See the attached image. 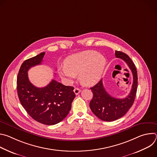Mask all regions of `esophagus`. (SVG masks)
<instances>
[{"mask_svg":"<svg viewBox=\"0 0 157 157\" xmlns=\"http://www.w3.org/2000/svg\"><path fill=\"white\" fill-rule=\"evenodd\" d=\"M74 92L75 93V94L78 95L80 92H81V89L79 88H78V87H75V89H74Z\"/></svg>","mask_w":157,"mask_h":157,"instance_id":"1","label":"esophagus"}]
</instances>
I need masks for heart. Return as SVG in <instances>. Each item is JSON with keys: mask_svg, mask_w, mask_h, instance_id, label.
Here are the masks:
<instances>
[{"mask_svg": "<svg viewBox=\"0 0 157 157\" xmlns=\"http://www.w3.org/2000/svg\"><path fill=\"white\" fill-rule=\"evenodd\" d=\"M106 59L98 52L87 50L67 58L64 65L58 67L59 75L71 82L79 75L80 81L86 85H93L101 79Z\"/></svg>", "mask_w": 157, "mask_h": 157, "instance_id": "1", "label": "heart"}]
</instances>
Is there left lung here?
I'll use <instances>...</instances> for the list:
<instances>
[{
  "label": "left lung",
  "mask_w": 157,
  "mask_h": 157,
  "mask_svg": "<svg viewBox=\"0 0 157 157\" xmlns=\"http://www.w3.org/2000/svg\"><path fill=\"white\" fill-rule=\"evenodd\" d=\"M116 58L123 59L128 64L133 75V83L130 93L124 99H117L109 95L103 86L101 79L98 84L91 87L93 98L89 107L93 114L104 121H114L123 117L133 105L137 89V71L136 66L125 53L116 51Z\"/></svg>",
  "instance_id": "8db88e82"
}]
</instances>
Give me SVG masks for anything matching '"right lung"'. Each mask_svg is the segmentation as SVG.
<instances>
[{"mask_svg":"<svg viewBox=\"0 0 157 157\" xmlns=\"http://www.w3.org/2000/svg\"><path fill=\"white\" fill-rule=\"evenodd\" d=\"M44 52L25 60L20 66L17 89L21 105L35 121L44 125H55L69 114L76 95L74 87L53 79L45 87H37L29 81L28 71L41 64Z\"/></svg>","mask_w":157,"mask_h":157,"instance_id":"add662e5","label":"right lung"}]
</instances>
